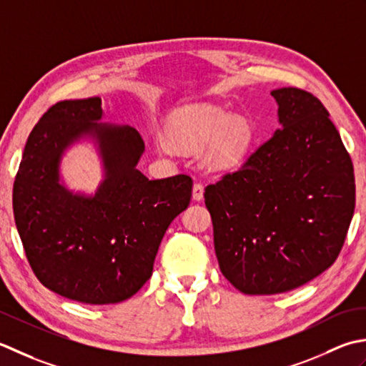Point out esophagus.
I'll return each mask as SVG.
<instances>
[{
    "instance_id": "34e87169",
    "label": "esophagus",
    "mask_w": 366,
    "mask_h": 366,
    "mask_svg": "<svg viewBox=\"0 0 366 366\" xmlns=\"http://www.w3.org/2000/svg\"><path fill=\"white\" fill-rule=\"evenodd\" d=\"M202 197H204V186H202V183L196 182L192 186V199L194 200H202Z\"/></svg>"
}]
</instances>
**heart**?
Here are the masks:
<instances>
[{"instance_id": "b5f03b06", "label": "heart", "mask_w": 366, "mask_h": 366, "mask_svg": "<svg viewBox=\"0 0 366 366\" xmlns=\"http://www.w3.org/2000/svg\"><path fill=\"white\" fill-rule=\"evenodd\" d=\"M167 129L178 145L189 150L204 147L205 159L214 169H230L240 164L254 142V129L244 117H232L212 104H199L177 110L169 118ZM159 148L170 150V142L159 139Z\"/></svg>"}]
</instances>
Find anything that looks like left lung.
Wrapping results in <instances>:
<instances>
[{"label": "left lung", "mask_w": 366, "mask_h": 366, "mask_svg": "<svg viewBox=\"0 0 366 366\" xmlns=\"http://www.w3.org/2000/svg\"><path fill=\"white\" fill-rule=\"evenodd\" d=\"M281 129L205 188L221 273L248 295H273L325 272L355 207L354 167L316 96L273 89Z\"/></svg>", "instance_id": "8db88e82"}]
</instances>
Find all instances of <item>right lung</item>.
I'll list each match as a JSON object with an SVG mask.
<instances>
[{
    "instance_id": "obj_1",
    "label": "right lung",
    "mask_w": 366,
    "mask_h": 366,
    "mask_svg": "<svg viewBox=\"0 0 366 366\" xmlns=\"http://www.w3.org/2000/svg\"><path fill=\"white\" fill-rule=\"evenodd\" d=\"M101 98L59 101L26 140L12 191L14 218L36 278L69 300L109 305L150 280L170 222L189 205L192 178L148 180L136 169L145 150L131 126L98 123ZM99 140L107 178L94 197L59 184L64 150Z\"/></svg>"
}]
</instances>
